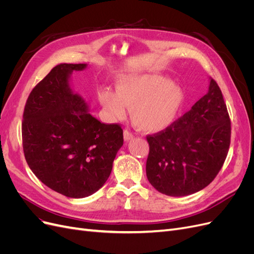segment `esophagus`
Masks as SVG:
<instances>
[{
  "label": "esophagus",
  "mask_w": 254,
  "mask_h": 254,
  "mask_svg": "<svg viewBox=\"0 0 254 254\" xmlns=\"http://www.w3.org/2000/svg\"><path fill=\"white\" fill-rule=\"evenodd\" d=\"M134 137V135L129 131L128 129H125L124 130V139H125V141L126 142H128V141H130V140H132Z\"/></svg>",
  "instance_id": "obj_1"
}]
</instances>
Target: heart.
Returning a JSON list of instances; mask_svg holds the SVG:
<instances>
[{
	"label": "heart",
	"instance_id": "b5f03b06",
	"mask_svg": "<svg viewBox=\"0 0 254 254\" xmlns=\"http://www.w3.org/2000/svg\"><path fill=\"white\" fill-rule=\"evenodd\" d=\"M99 102L114 119L121 120L130 108L133 124L145 133H158L170 127L182 109L183 89L159 74H137L123 78L117 92H98Z\"/></svg>",
	"mask_w": 254,
	"mask_h": 254
}]
</instances>
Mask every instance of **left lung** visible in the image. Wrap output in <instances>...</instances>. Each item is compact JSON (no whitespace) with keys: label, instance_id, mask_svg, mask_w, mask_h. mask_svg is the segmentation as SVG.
<instances>
[{"label":"left lung","instance_id":"left-lung-1","mask_svg":"<svg viewBox=\"0 0 254 254\" xmlns=\"http://www.w3.org/2000/svg\"><path fill=\"white\" fill-rule=\"evenodd\" d=\"M231 123L222 93L210 78L207 93L167 129L147 135L146 175L160 193L182 197L214 180L228 155Z\"/></svg>","mask_w":254,"mask_h":254}]
</instances>
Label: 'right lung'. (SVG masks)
I'll return each mask as SVG.
<instances>
[{"label": "right lung", "mask_w": 254, "mask_h": 254, "mask_svg": "<svg viewBox=\"0 0 254 254\" xmlns=\"http://www.w3.org/2000/svg\"><path fill=\"white\" fill-rule=\"evenodd\" d=\"M87 64H60L30 92L23 113L26 162L45 186L70 198L94 194L106 183L123 146V129L104 124L70 86Z\"/></svg>", "instance_id": "add662e5"}]
</instances>
